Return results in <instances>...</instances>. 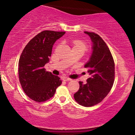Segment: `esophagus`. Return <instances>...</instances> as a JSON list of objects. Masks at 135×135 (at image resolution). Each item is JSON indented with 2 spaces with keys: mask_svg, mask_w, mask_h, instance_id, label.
<instances>
[{
  "mask_svg": "<svg viewBox=\"0 0 135 135\" xmlns=\"http://www.w3.org/2000/svg\"><path fill=\"white\" fill-rule=\"evenodd\" d=\"M62 79L63 80H65V81H70V80H72V79H70V78H69V77H63V78H62Z\"/></svg>",
  "mask_w": 135,
  "mask_h": 135,
  "instance_id": "1",
  "label": "esophagus"
}]
</instances>
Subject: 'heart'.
Here are the masks:
<instances>
[{
	"mask_svg": "<svg viewBox=\"0 0 135 135\" xmlns=\"http://www.w3.org/2000/svg\"><path fill=\"white\" fill-rule=\"evenodd\" d=\"M73 44H74V47H78L81 48V49H84V51L87 50L88 46L85 42L83 41H79V40H76V41H73Z\"/></svg>",
	"mask_w": 135,
	"mask_h": 135,
	"instance_id": "heart-1",
	"label": "heart"
}]
</instances>
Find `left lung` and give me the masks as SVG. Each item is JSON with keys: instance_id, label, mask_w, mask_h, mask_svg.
I'll return each instance as SVG.
<instances>
[{"instance_id": "1", "label": "left lung", "mask_w": 135, "mask_h": 135, "mask_svg": "<svg viewBox=\"0 0 135 135\" xmlns=\"http://www.w3.org/2000/svg\"><path fill=\"white\" fill-rule=\"evenodd\" d=\"M93 42V53L84 65L89 77L87 83L79 81V89L74 99L84 107H92L100 103L112 89L115 79V63L109 48L102 38L94 32H84Z\"/></svg>"}]
</instances>
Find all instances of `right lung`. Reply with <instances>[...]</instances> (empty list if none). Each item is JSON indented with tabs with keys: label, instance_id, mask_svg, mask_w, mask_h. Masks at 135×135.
I'll return each instance as SVG.
<instances>
[{
	"label": "right lung",
	"instance_id": "obj_1",
	"mask_svg": "<svg viewBox=\"0 0 135 135\" xmlns=\"http://www.w3.org/2000/svg\"><path fill=\"white\" fill-rule=\"evenodd\" d=\"M65 32L44 30L31 39L21 52L18 75L25 93L33 101L44 102L55 94L62 82L44 66L49 60L54 43Z\"/></svg>",
	"mask_w": 135,
	"mask_h": 135
}]
</instances>
